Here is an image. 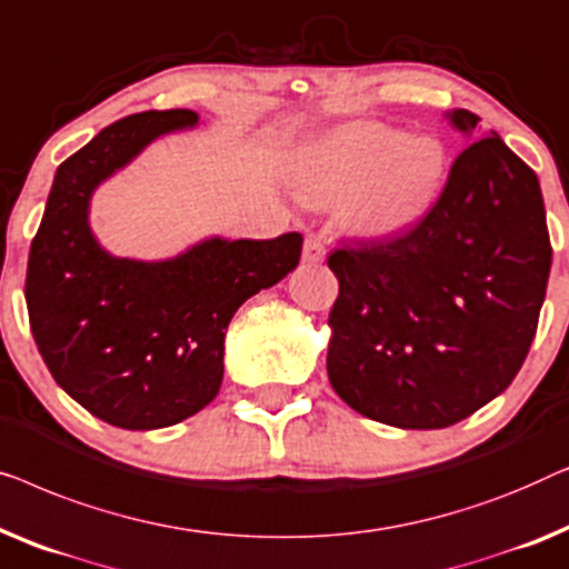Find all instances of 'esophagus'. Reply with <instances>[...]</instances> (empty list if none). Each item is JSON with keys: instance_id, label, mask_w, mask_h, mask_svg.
<instances>
[{"instance_id": "1", "label": "esophagus", "mask_w": 569, "mask_h": 569, "mask_svg": "<svg viewBox=\"0 0 569 569\" xmlns=\"http://www.w3.org/2000/svg\"><path fill=\"white\" fill-rule=\"evenodd\" d=\"M327 254V247L322 242V237L319 234H309L307 242H303V262H309V266H317V262H322Z\"/></svg>"}]
</instances>
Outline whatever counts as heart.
Segmentation results:
<instances>
[{"label":"heart","instance_id":"heart-1","mask_svg":"<svg viewBox=\"0 0 569 569\" xmlns=\"http://www.w3.org/2000/svg\"><path fill=\"white\" fill-rule=\"evenodd\" d=\"M446 178L448 151L441 139L356 121L319 143L303 190L317 206L348 198L350 229L371 239H389L426 219Z\"/></svg>","mask_w":569,"mask_h":569}]
</instances>
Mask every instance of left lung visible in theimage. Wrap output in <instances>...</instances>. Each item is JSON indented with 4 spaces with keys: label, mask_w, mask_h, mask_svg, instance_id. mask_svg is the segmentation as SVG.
<instances>
[{
    "label": "left lung",
    "mask_w": 569,
    "mask_h": 569,
    "mask_svg": "<svg viewBox=\"0 0 569 569\" xmlns=\"http://www.w3.org/2000/svg\"><path fill=\"white\" fill-rule=\"evenodd\" d=\"M477 121L451 113L461 131ZM327 266L338 397L395 428L453 426L510 387L533 342L551 268L539 178L492 131L453 159L426 219L346 239Z\"/></svg>",
    "instance_id": "8db88e82"
}]
</instances>
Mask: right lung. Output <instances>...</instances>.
<instances>
[{"instance_id":"add662e5","label":"right lung","mask_w":569,"mask_h":569,"mask_svg":"<svg viewBox=\"0 0 569 569\" xmlns=\"http://www.w3.org/2000/svg\"><path fill=\"white\" fill-rule=\"evenodd\" d=\"M193 110L121 118L59 164L30 244V332L56 383L94 418L154 430L219 395L234 311L299 266L303 237L208 239L174 260L108 254L87 223L92 190L157 136L196 126Z\"/></svg>"}]
</instances>
